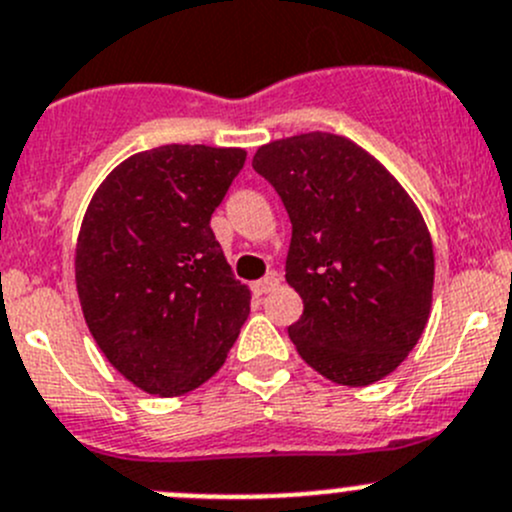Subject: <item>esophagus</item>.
Instances as JSON below:
<instances>
[{"instance_id":"obj_1","label":"esophagus","mask_w":512,"mask_h":512,"mask_svg":"<svg viewBox=\"0 0 512 512\" xmlns=\"http://www.w3.org/2000/svg\"><path fill=\"white\" fill-rule=\"evenodd\" d=\"M278 281H281L278 273H268L266 278H258V281L251 283V291H254V296H263V293L273 291V288L278 286Z\"/></svg>"}]
</instances>
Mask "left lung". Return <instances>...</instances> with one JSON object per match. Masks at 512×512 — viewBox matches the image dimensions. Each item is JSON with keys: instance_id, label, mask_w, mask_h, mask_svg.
<instances>
[{"instance_id": "1", "label": "left lung", "mask_w": 512, "mask_h": 512, "mask_svg": "<svg viewBox=\"0 0 512 512\" xmlns=\"http://www.w3.org/2000/svg\"><path fill=\"white\" fill-rule=\"evenodd\" d=\"M251 166L278 191L293 234L286 281L303 301L298 356L338 386L391 376L426 331L435 256L396 176L328 131L258 146Z\"/></svg>"}]
</instances>
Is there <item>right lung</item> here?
Here are the masks:
<instances>
[{
	"instance_id": "right-lung-1",
	"label": "right lung",
	"mask_w": 512,
	"mask_h": 512,
	"mask_svg": "<svg viewBox=\"0 0 512 512\" xmlns=\"http://www.w3.org/2000/svg\"><path fill=\"white\" fill-rule=\"evenodd\" d=\"M244 161V149L156 146L121 161L86 206L74 256L84 321L151 396L209 381L249 318V286L209 226Z\"/></svg>"
}]
</instances>
